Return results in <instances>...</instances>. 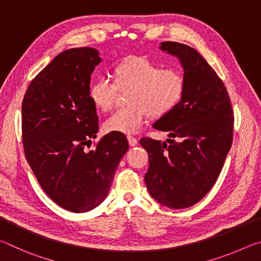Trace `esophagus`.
I'll return each instance as SVG.
<instances>
[{"instance_id":"34e87169","label":"esophagus","mask_w":261,"mask_h":261,"mask_svg":"<svg viewBox=\"0 0 261 261\" xmlns=\"http://www.w3.org/2000/svg\"><path fill=\"white\" fill-rule=\"evenodd\" d=\"M127 141H129L130 146H136V145L138 144V140H137L135 137H132V136H127Z\"/></svg>"}]
</instances>
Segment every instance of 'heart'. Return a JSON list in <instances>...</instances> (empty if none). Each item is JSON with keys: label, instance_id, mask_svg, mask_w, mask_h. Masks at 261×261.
Segmentation results:
<instances>
[{"label": "heart", "instance_id": "b5f03b06", "mask_svg": "<svg viewBox=\"0 0 261 261\" xmlns=\"http://www.w3.org/2000/svg\"><path fill=\"white\" fill-rule=\"evenodd\" d=\"M115 82L100 77L91 84L90 98L98 109L113 108L117 90H127L125 107L117 109L105 122L108 132L132 135L138 132L148 115L162 117L177 107L185 92L182 73L162 69L146 57L132 56L121 61L114 69Z\"/></svg>", "mask_w": 261, "mask_h": 261}]
</instances>
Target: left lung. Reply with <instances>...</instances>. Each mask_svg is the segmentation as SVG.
<instances>
[{
  "instance_id": "left-lung-1",
  "label": "left lung",
  "mask_w": 261,
  "mask_h": 261,
  "mask_svg": "<svg viewBox=\"0 0 261 261\" xmlns=\"http://www.w3.org/2000/svg\"><path fill=\"white\" fill-rule=\"evenodd\" d=\"M160 49L179 60L185 92L177 107L153 124L167 132L169 144L140 139L149 162L144 179L159 204L187 208L202 199L219 177L231 147L233 113L223 82L199 53L171 41L161 42Z\"/></svg>"
}]
</instances>
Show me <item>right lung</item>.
<instances>
[{
	"label": "right lung",
	"mask_w": 261,
	"mask_h": 261,
	"mask_svg": "<svg viewBox=\"0 0 261 261\" xmlns=\"http://www.w3.org/2000/svg\"><path fill=\"white\" fill-rule=\"evenodd\" d=\"M100 62L94 48L64 50L31 82L21 105L26 160L47 196L73 213L106 199L129 148L118 132L103 136L94 149L85 148L99 130L90 84Z\"/></svg>",
	"instance_id": "1"
}]
</instances>
